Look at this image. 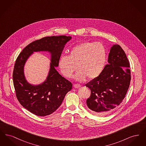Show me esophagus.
<instances>
[{
    "label": "esophagus",
    "instance_id": "esophagus-1",
    "mask_svg": "<svg viewBox=\"0 0 146 146\" xmlns=\"http://www.w3.org/2000/svg\"><path fill=\"white\" fill-rule=\"evenodd\" d=\"M81 86V85H80V84H74V87L75 88H80Z\"/></svg>",
    "mask_w": 146,
    "mask_h": 146
}]
</instances>
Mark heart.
Listing matches in <instances>:
<instances>
[{"label":"heart","instance_id":"heart-1","mask_svg":"<svg viewBox=\"0 0 146 146\" xmlns=\"http://www.w3.org/2000/svg\"><path fill=\"white\" fill-rule=\"evenodd\" d=\"M107 61V50L100 42H84L73 47L69 56L62 55L58 67L63 76L70 78L77 66L79 68L75 75L78 81H84L88 76L93 79L103 72Z\"/></svg>","mask_w":146,"mask_h":146}]
</instances>
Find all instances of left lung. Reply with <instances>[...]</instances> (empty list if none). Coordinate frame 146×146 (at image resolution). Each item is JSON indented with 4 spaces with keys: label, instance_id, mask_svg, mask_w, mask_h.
Wrapping results in <instances>:
<instances>
[{
    "label": "left lung",
    "instance_id": "obj_1",
    "mask_svg": "<svg viewBox=\"0 0 146 146\" xmlns=\"http://www.w3.org/2000/svg\"><path fill=\"white\" fill-rule=\"evenodd\" d=\"M108 63L100 76L85 84L91 90L87 106L100 116L110 113L122 102L131 80L130 63L120 45H113Z\"/></svg>",
    "mask_w": 146,
    "mask_h": 146
}]
</instances>
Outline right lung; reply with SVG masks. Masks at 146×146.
Wrapping results in <instances>:
<instances>
[{
    "label": "right lung",
    "mask_w": 146,
    "mask_h": 146,
    "mask_svg": "<svg viewBox=\"0 0 146 146\" xmlns=\"http://www.w3.org/2000/svg\"><path fill=\"white\" fill-rule=\"evenodd\" d=\"M72 38L66 35L42 38L30 43L16 59L13 75L16 97L25 108L36 115L45 117L54 113L72 90V84L56 70L63 49ZM35 52H48L50 58L46 80L36 85L29 83L24 73L25 64Z\"/></svg>",
    "instance_id": "obj_1"
}]
</instances>
